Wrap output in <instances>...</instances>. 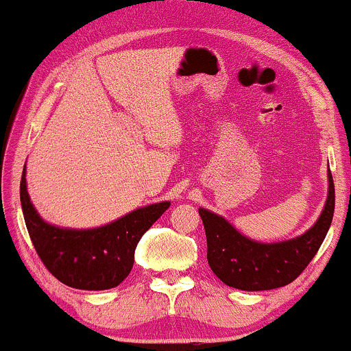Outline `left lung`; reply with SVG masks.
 <instances>
[{
  "label": "left lung",
  "instance_id": "left-lung-1",
  "mask_svg": "<svg viewBox=\"0 0 351 351\" xmlns=\"http://www.w3.org/2000/svg\"><path fill=\"white\" fill-rule=\"evenodd\" d=\"M329 191L324 208L311 228L300 237L278 243H261L207 208L199 207L207 238V261L212 272L225 285L245 291H263L285 287L311 263L332 223L335 189L330 168Z\"/></svg>",
  "mask_w": 351,
  "mask_h": 351
}]
</instances>
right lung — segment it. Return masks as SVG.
<instances>
[{"instance_id":"1","label":"right lung","mask_w":351,"mask_h":351,"mask_svg":"<svg viewBox=\"0 0 351 351\" xmlns=\"http://www.w3.org/2000/svg\"><path fill=\"white\" fill-rule=\"evenodd\" d=\"M21 206L35 251L45 267L64 285L77 290H108L128 277L143 234L170 207V201L139 207L97 228H63L38 215L27 193L25 167Z\"/></svg>"}]
</instances>
